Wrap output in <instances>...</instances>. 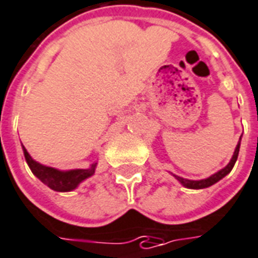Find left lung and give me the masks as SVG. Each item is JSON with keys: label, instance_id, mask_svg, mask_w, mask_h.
<instances>
[{"label": "left lung", "instance_id": "obj_1", "mask_svg": "<svg viewBox=\"0 0 258 258\" xmlns=\"http://www.w3.org/2000/svg\"><path fill=\"white\" fill-rule=\"evenodd\" d=\"M239 147H241V139H239V141H238L237 147H235V151H234V155H232L231 160L228 162V164L226 166V167H223L222 170H219L218 173L212 174L211 177L205 178V179H199V181H195V179H186V178H182L179 177V175H175V174H173V177L177 179L179 183H181L182 186L187 187V189H204V187H210L212 186L214 183H216V182H219L222 178H224L226 175H227L230 171L232 170V167H234V164H235V162H237L238 159V154H239Z\"/></svg>", "mask_w": 258, "mask_h": 258}]
</instances>
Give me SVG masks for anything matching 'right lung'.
I'll list each match as a JSON object with an SVG mask.
<instances>
[{
	"instance_id": "add662e5",
	"label": "right lung",
	"mask_w": 258,
	"mask_h": 258,
	"mask_svg": "<svg viewBox=\"0 0 258 258\" xmlns=\"http://www.w3.org/2000/svg\"><path fill=\"white\" fill-rule=\"evenodd\" d=\"M23 152L26 156L27 164L30 166L31 171L34 173L35 177L39 178L44 185H47L50 189L55 191H71L76 189L81 182L94 175L96 164H98L96 162H94L88 168H75V170L63 171V170H58V168L50 167V166H44V164L34 160L24 145H23Z\"/></svg>"
}]
</instances>
